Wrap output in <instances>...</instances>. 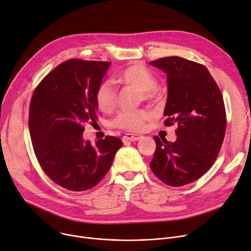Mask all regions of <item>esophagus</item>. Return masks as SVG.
<instances>
[{
  "mask_svg": "<svg viewBox=\"0 0 251 251\" xmlns=\"http://www.w3.org/2000/svg\"><path fill=\"white\" fill-rule=\"evenodd\" d=\"M141 138L140 135H137V134H131V133H127V134H125L122 138V140L124 142H127V141H131V142H134V141H138L139 139Z\"/></svg>",
  "mask_w": 251,
  "mask_h": 251,
  "instance_id": "34e87169",
  "label": "esophagus"
}]
</instances>
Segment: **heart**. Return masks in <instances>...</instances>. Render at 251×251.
I'll return each mask as SVG.
<instances>
[{
	"label": "heart",
	"instance_id": "obj_1",
	"mask_svg": "<svg viewBox=\"0 0 251 251\" xmlns=\"http://www.w3.org/2000/svg\"><path fill=\"white\" fill-rule=\"evenodd\" d=\"M117 81L125 86L140 89V98L153 100L156 97L157 80L155 76L142 64H132L122 70L116 76ZM118 93L111 80H104L96 91V103L103 112L112 111L117 105ZM151 117L149 112L139 110H125L117 115L112 121L116 128L127 131H140L145 122Z\"/></svg>",
	"mask_w": 251,
	"mask_h": 251
}]
</instances>
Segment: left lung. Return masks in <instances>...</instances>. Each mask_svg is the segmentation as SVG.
I'll return each instance as SVG.
<instances>
[{
	"label": "left lung",
	"mask_w": 251,
	"mask_h": 251,
	"mask_svg": "<svg viewBox=\"0 0 251 251\" xmlns=\"http://www.w3.org/2000/svg\"><path fill=\"white\" fill-rule=\"evenodd\" d=\"M168 77L164 125L177 124L176 140L154 136L150 162L164 183L181 187L205 175L218 155L226 130V113L219 87L203 64L178 56L150 61Z\"/></svg>",
	"instance_id": "left-lung-1"
}]
</instances>
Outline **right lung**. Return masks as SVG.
Returning <instances> with one entry per match:
<instances>
[{"label":"right lung","mask_w":251,"mask_h":251,"mask_svg":"<svg viewBox=\"0 0 251 251\" xmlns=\"http://www.w3.org/2000/svg\"><path fill=\"white\" fill-rule=\"evenodd\" d=\"M111 62L70 59L50 72L33 93L29 131L43 172L58 186L81 192L94 188L110 170L123 142L106 136L85 141V123H95L96 91Z\"/></svg>","instance_id":"1"}]
</instances>
